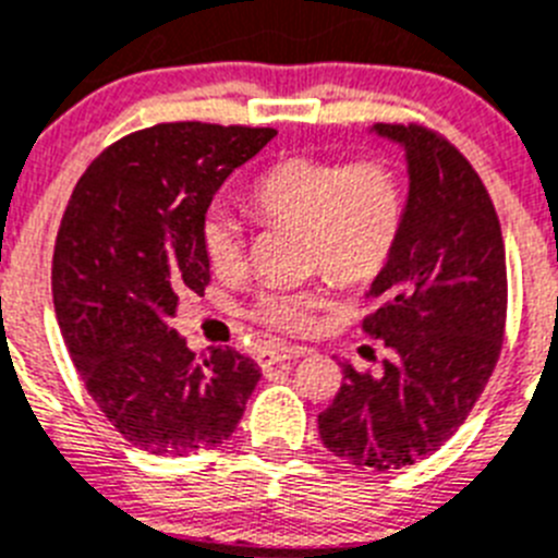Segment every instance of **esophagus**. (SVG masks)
Masks as SVG:
<instances>
[{
  "instance_id": "obj_1",
  "label": "esophagus",
  "mask_w": 558,
  "mask_h": 558,
  "mask_svg": "<svg viewBox=\"0 0 558 558\" xmlns=\"http://www.w3.org/2000/svg\"><path fill=\"white\" fill-rule=\"evenodd\" d=\"M308 348H289V344H269L264 353H260V366L269 364H280V361H291V359H303L308 355Z\"/></svg>"
}]
</instances>
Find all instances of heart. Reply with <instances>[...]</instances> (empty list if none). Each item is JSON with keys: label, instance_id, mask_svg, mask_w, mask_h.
<instances>
[{"label": "heart", "instance_id": "heart-1", "mask_svg": "<svg viewBox=\"0 0 558 558\" xmlns=\"http://www.w3.org/2000/svg\"><path fill=\"white\" fill-rule=\"evenodd\" d=\"M250 208L264 222L303 230L311 269H325L341 283H369L395 255L405 222V189L398 169L369 158L355 163L298 155L286 158L250 185ZM203 250L219 275L244 267V228L225 208L203 222ZM330 305L328 283L308 289H264L253 319L280 333H305L316 311Z\"/></svg>", "mask_w": 558, "mask_h": 558}]
</instances>
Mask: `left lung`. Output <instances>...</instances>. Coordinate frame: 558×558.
Wrapping results in <instances>:
<instances>
[{
  "instance_id": "obj_1",
  "label": "left lung",
  "mask_w": 558,
  "mask_h": 558,
  "mask_svg": "<svg viewBox=\"0 0 558 558\" xmlns=\"http://www.w3.org/2000/svg\"><path fill=\"white\" fill-rule=\"evenodd\" d=\"M409 163L405 222L373 280L364 333L389 348L378 375L344 364L319 436L359 470L428 459L478 403L506 330V247L470 160L423 124H375Z\"/></svg>"
}]
</instances>
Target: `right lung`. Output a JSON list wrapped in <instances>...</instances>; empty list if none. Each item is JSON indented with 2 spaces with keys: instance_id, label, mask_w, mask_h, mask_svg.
Segmentation results:
<instances>
[{
  "instance_id": "right-lung-1",
  "label": "right lung",
  "mask_w": 558,
  "mask_h": 558,
  "mask_svg": "<svg viewBox=\"0 0 558 558\" xmlns=\"http://www.w3.org/2000/svg\"><path fill=\"white\" fill-rule=\"evenodd\" d=\"M278 130L172 122L110 144L74 185L52 258V298L85 389L153 456H192L235 430L260 378L233 348L194 355L169 319L203 294V222L219 185Z\"/></svg>"
}]
</instances>
